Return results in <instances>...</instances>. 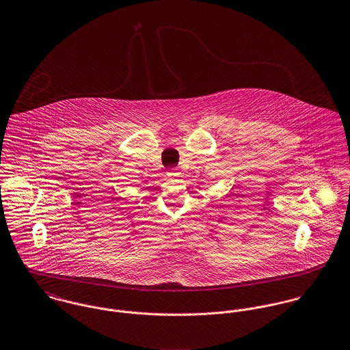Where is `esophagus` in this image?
<instances>
[{
  "mask_svg": "<svg viewBox=\"0 0 350 350\" xmlns=\"http://www.w3.org/2000/svg\"><path fill=\"white\" fill-rule=\"evenodd\" d=\"M178 176H180L178 169H176V167H170V169H169V172H167V177H170V178H176V177H178Z\"/></svg>",
  "mask_w": 350,
  "mask_h": 350,
  "instance_id": "1",
  "label": "esophagus"
}]
</instances>
